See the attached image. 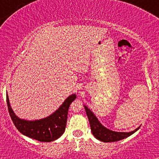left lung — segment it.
<instances>
[{"mask_svg": "<svg viewBox=\"0 0 159 159\" xmlns=\"http://www.w3.org/2000/svg\"><path fill=\"white\" fill-rule=\"evenodd\" d=\"M84 106L86 114L87 115L89 122L90 124L91 132L95 136L96 139L99 140L102 142H115L118 140H123L124 138H128L132 134H134L136 131L139 129L140 127L137 128L135 130L130 132H117L110 130L105 126H103L100 122L98 121L97 117L95 116L93 113L91 111L87 106Z\"/></svg>", "mask_w": 159, "mask_h": 159, "instance_id": "obj_1", "label": "left lung"}]
</instances>
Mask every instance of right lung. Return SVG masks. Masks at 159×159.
I'll return each instance as SVG.
<instances>
[{
    "label": "right lung",
    "instance_id": "1",
    "mask_svg": "<svg viewBox=\"0 0 159 159\" xmlns=\"http://www.w3.org/2000/svg\"><path fill=\"white\" fill-rule=\"evenodd\" d=\"M76 98V95L69 96L61 107L50 116L41 120H26L20 119L15 114L10 106L8 95L7 93V103L12 122L24 135L41 142H51L59 138L65 132L69 107Z\"/></svg>",
    "mask_w": 159,
    "mask_h": 159
}]
</instances>
